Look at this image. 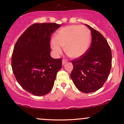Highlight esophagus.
Here are the masks:
<instances>
[{
	"label": "esophagus",
	"mask_w": 124,
	"mask_h": 124,
	"mask_svg": "<svg viewBox=\"0 0 124 124\" xmlns=\"http://www.w3.org/2000/svg\"><path fill=\"white\" fill-rule=\"evenodd\" d=\"M66 62H67V60H64H64H62V65H64V64H65Z\"/></svg>",
	"instance_id": "esophagus-1"
}]
</instances>
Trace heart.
<instances>
[{"instance_id":"1","label":"heart","mask_w":124,"mask_h":124,"mask_svg":"<svg viewBox=\"0 0 124 124\" xmlns=\"http://www.w3.org/2000/svg\"><path fill=\"white\" fill-rule=\"evenodd\" d=\"M91 42V33L87 27L69 25L64 27L56 34L51 46L56 55L62 54V47L72 58H78L87 52Z\"/></svg>"}]
</instances>
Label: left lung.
I'll return each instance as SVG.
<instances>
[{"label": "left lung", "mask_w": 124, "mask_h": 124, "mask_svg": "<svg viewBox=\"0 0 124 124\" xmlns=\"http://www.w3.org/2000/svg\"><path fill=\"white\" fill-rule=\"evenodd\" d=\"M86 25L91 30L92 42L86 54L71 61L73 69L70 77L79 91L89 93L101 89L107 79L112 66V52L103 35Z\"/></svg>", "instance_id": "left-lung-1"}]
</instances>
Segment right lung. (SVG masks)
Returning a JSON list of instances; mask_svg holds the SVG:
<instances>
[{"label": "right lung", "mask_w": 124, "mask_h": 124, "mask_svg": "<svg viewBox=\"0 0 124 124\" xmlns=\"http://www.w3.org/2000/svg\"><path fill=\"white\" fill-rule=\"evenodd\" d=\"M61 25L34 23L23 32L15 44L12 68L20 85L30 94L43 96L53 87L62 59L50 56V38Z\"/></svg>", "instance_id": "add662e5"}]
</instances>
